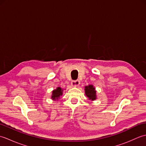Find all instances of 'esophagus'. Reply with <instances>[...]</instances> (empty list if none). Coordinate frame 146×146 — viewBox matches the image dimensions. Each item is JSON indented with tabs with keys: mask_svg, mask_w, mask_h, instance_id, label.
I'll return each instance as SVG.
<instances>
[{
	"mask_svg": "<svg viewBox=\"0 0 146 146\" xmlns=\"http://www.w3.org/2000/svg\"><path fill=\"white\" fill-rule=\"evenodd\" d=\"M80 85V81L78 80H73V81L71 82V85L73 86H77Z\"/></svg>",
	"mask_w": 146,
	"mask_h": 146,
	"instance_id": "1",
	"label": "esophagus"
}]
</instances>
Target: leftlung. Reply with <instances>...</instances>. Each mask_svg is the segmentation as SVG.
I'll return each instance as SVG.
<instances>
[{
  "label": "left lung",
  "instance_id": "left-lung-1",
  "mask_svg": "<svg viewBox=\"0 0 146 146\" xmlns=\"http://www.w3.org/2000/svg\"><path fill=\"white\" fill-rule=\"evenodd\" d=\"M85 94L90 100H94L96 99V91L93 85H88L85 86Z\"/></svg>",
  "mask_w": 146,
  "mask_h": 146
}]
</instances>
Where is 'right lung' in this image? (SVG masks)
Segmentation results:
<instances>
[{
    "label": "right lung",
    "instance_id": "1",
    "mask_svg": "<svg viewBox=\"0 0 146 146\" xmlns=\"http://www.w3.org/2000/svg\"><path fill=\"white\" fill-rule=\"evenodd\" d=\"M62 92H63V90H61L60 87L57 88L56 90L52 91L51 98H52V100H58V98H60V96L62 95Z\"/></svg>",
    "mask_w": 146,
    "mask_h": 146
}]
</instances>
